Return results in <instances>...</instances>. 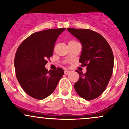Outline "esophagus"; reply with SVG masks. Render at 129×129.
I'll return each mask as SVG.
<instances>
[{"mask_svg":"<svg viewBox=\"0 0 129 129\" xmlns=\"http://www.w3.org/2000/svg\"><path fill=\"white\" fill-rule=\"evenodd\" d=\"M70 71H67V70L64 71V74H66V75H67V74H70Z\"/></svg>","mask_w":129,"mask_h":129,"instance_id":"34e87169","label":"esophagus"}]
</instances>
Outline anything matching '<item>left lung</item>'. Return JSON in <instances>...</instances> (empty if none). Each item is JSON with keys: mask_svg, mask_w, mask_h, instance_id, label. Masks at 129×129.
Instances as JSON below:
<instances>
[{"mask_svg": "<svg viewBox=\"0 0 129 129\" xmlns=\"http://www.w3.org/2000/svg\"><path fill=\"white\" fill-rule=\"evenodd\" d=\"M82 45L79 61L86 66V73L79 72V80L74 84L77 94L91 101L98 98L106 89L112 74L114 55L104 37L89 29L67 28Z\"/></svg>", "mask_w": 129, "mask_h": 129, "instance_id": "1", "label": "left lung"}]
</instances>
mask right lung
<instances>
[{
	"label": "right lung",
	"mask_w": 129,
	"mask_h": 129,
	"mask_svg": "<svg viewBox=\"0 0 129 129\" xmlns=\"http://www.w3.org/2000/svg\"><path fill=\"white\" fill-rule=\"evenodd\" d=\"M64 30L50 29L34 33L17 49L14 59L16 77L23 91L35 99L49 96L64 74L61 68L48 71L45 66L53 55L58 36Z\"/></svg>",
	"instance_id": "1"
}]
</instances>
